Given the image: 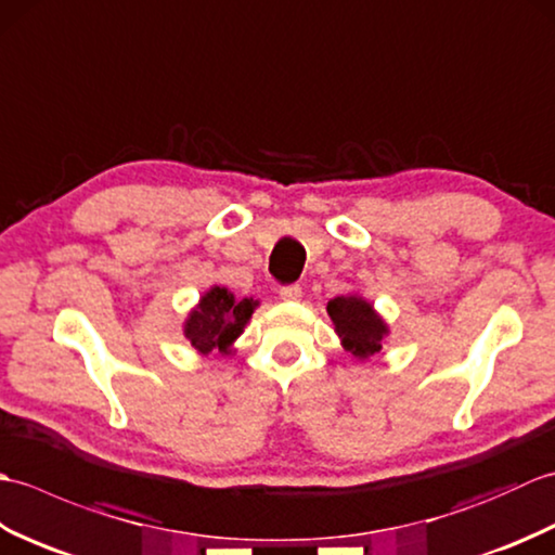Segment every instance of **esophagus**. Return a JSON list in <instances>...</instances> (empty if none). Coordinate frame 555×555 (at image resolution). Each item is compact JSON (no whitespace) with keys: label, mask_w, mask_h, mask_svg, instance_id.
Wrapping results in <instances>:
<instances>
[{"label":"esophagus","mask_w":555,"mask_h":555,"mask_svg":"<svg viewBox=\"0 0 555 555\" xmlns=\"http://www.w3.org/2000/svg\"><path fill=\"white\" fill-rule=\"evenodd\" d=\"M279 298L286 300V302H296L302 298V288L298 284H291V286H281L279 288Z\"/></svg>","instance_id":"1"}]
</instances>
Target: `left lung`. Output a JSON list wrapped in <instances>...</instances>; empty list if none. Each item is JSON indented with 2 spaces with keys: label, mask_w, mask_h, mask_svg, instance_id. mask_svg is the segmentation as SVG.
I'll return each mask as SVG.
<instances>
[{
  "label": "left lung",
  "mask_w": 555,
  "mask_h": 555,
  "mask_svg": "<svg viewBox=\"0 0 555 555\" xmlns=\"http://www.w3.org/2000/svg\"><path fill=\"white\" fill-rule=\"evenodd\" d=\"M326 312L332 317L336 334L344 340V348L358 360H367L382 350L388 326L367 300L358 296H338L328 300Z\"/></svg>",
  "instance_id": "1"
}]
</instances>
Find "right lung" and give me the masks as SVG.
Instances as JSON below:
<instances>
[{
  "label": "right lung",
  "mask_w": 555,
  "mask_h": 555,
  "mask_svg": "<svg viewBox=\"0 0 555 555\" xmlns=\"http://www.w3.org/2000/svg\"><path fill=\"white\" fill-rule=\"evenodd\" d=\"M255 308V300H235L231 291L215 286L199 298L197 308L188 314L183 334L203 356H209L211 350L227 352L233 340L243 334Z\"/></svg>",
  "instance_id": "1"
}]
</instances>
